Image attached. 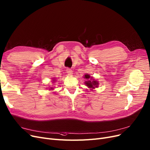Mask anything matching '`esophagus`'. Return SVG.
Listing matches in <instances>:
<instances>
[{"label": "esophagus", "instance_id": "34e87169", "mask_svg": "<svg viewBox=\"0 0 150 150\" xmlns=\"http://www.w3.org/2000/svg\"><path fill=\"white\" fill-rule=\"evenodd\" d=\"M66 71H67V73L69 75H71L72 74H73V71H72V70H71V69H69V68L67 69Z\"/></svg>", "mask_w": 150, "mask_h": 150}]
</instances>
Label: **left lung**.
Returning a JSON list of instances; mask_svg holds the SVG:
<instances>
[{"label":"left lung","instance_id":"8db88e82","mask_svg":"<svg viewBox=\"0 0 150 150\" xmlns=\"http://www.w3.org/2000/svg\"><path fill=\"white\" fill-rule=\"evenodd\" d=\"M85 78L86 79H90V76L88 75V74H86V75H85ZM85 84L88 87H90V88H95V86L97 87L98 85V83L97 81H95V80H93L92 81L91 80H88V81H85Z\"/></svg>","mask_w":150,"mask_h":150}]
</instances>
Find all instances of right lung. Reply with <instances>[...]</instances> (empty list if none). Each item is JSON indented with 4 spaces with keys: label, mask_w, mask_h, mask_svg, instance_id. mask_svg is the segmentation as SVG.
<instances>
[{
    "label": "right lung",
    "mask_w": 150,
    "mask_h": 150,
    "mask_svg": "<svg viewBox=\"0 0 150 150\" xmlns=\"http://www.w3.org/2000/svg\"><path fill=\"white\" fill-rule=\"evenodd\" d=\"M51 89H53V88H51Z\"/></svg>",
    "instance_id": "obj_1"
}]
</instances>
